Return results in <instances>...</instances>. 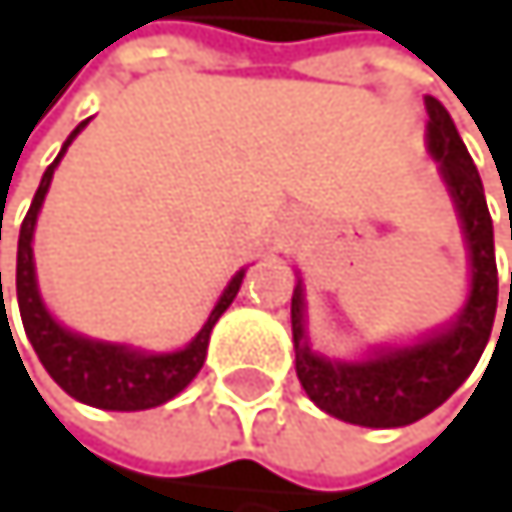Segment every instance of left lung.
I'll use <instances>...</instances> for the list:
<instances>
[{
    "instance_id": "obj_1",
    "label": "left lung",
    "mask_w": 512,
    "mask_h": 512,
    "mask_svg": "<svg viewBox=\"0 0 512 512\" xmlns=\"http://www.w3.org/2000/svg\"><path fill=\"white\" fill-rule=\"evenodd\" d=\"M427 113V144L430 153L439 159L442 178L458 205L473 264L470 298L461 316L415 347L381 350L365 362H331L316 356L307 344L301 285L291 294L294 368H298L301 387L322 411L359 427H405L439 408L470 378V371L476 368L491 338V325H495L498 313L495 230H491L479 171L455 122L436 97H427Z\"/></svg>"
}]
</instances>
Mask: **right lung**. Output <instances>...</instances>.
<instances>
[{
    "instance_id": "1",
    "label": "right lung",
    "mask_w": 512,
    "mask_h": 512,
    "mask_svg": "<svg viewBox=\"0 0 512 512\" xmlns=\"http://www.w3.org/2000/svg\"><path fill=\"white\" fill-rule=\"evenodd\" d=\"M85 122L76 125V131L67 137L64 150L57 153V159L45 168L42 184H39V190L33 196V205L27 211L24 224H21V239H17V307H21L24 331H27V338H30L39 362L45 365V371L54 378L57 387L67 390L73 399H79L85 405H94V408L144 411V408H156V405L174 399L199 375V368L205 362L211 328L224 316V310L233 304L245 270L233 276V282L221 294L218 307L211 310L202 331L178 353H159V356L137 353V350H125V347H116V344H101V341L79 338V334L57 325L48 316V310H45V304L39 298V288H36L33 230H36V214H39L42 199H45L48 184H51V174H54L57 162H61V156L67 153V147L73 144V137L85 128Z\"/></svg>"
}]
</instances>
